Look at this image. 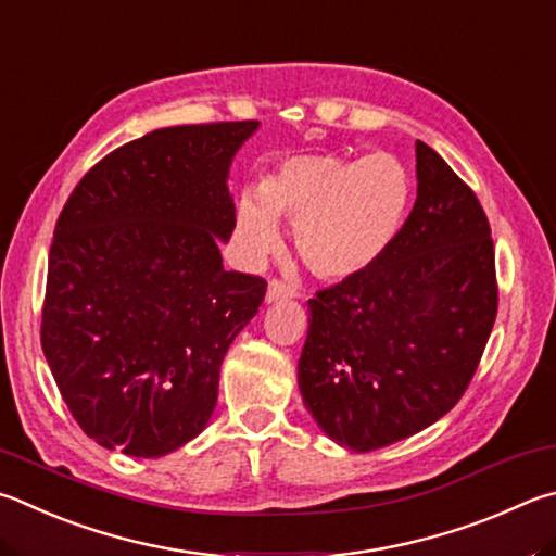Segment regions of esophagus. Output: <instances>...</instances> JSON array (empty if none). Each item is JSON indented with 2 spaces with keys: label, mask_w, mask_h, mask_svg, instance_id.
I'll return each instance as SVG.
<instances>
[{
  "label": "esophagus",
  "mask_w": 556,
  "mask_h": 556,
  "mask_svg": "<svg viewBox=\"0 0 556 556\" xmlns=\"http://www.w3.org/2000/svg\"><path fill=\"white\" fill-rule=\"evenodd\" d=\"M287 299H294V289L281 285V281H269L267 296H265L267 304H277V301H287Z\"/></svg>",
  "instance_id": "obj_1"
}]
</instances>
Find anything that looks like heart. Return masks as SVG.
Here are the masks:
<instances>
[{
  "mask_svg": "<svg viewBox=\"0 0 556 556\" xmlns=\"http://www.w3.org/2000/svg\"><path fill=\"white\" fill-rule=\"evenodd\" d=\"M410 204V175L399 157L291 155L236 201L240 257L257 265L281 245L279 218L320 279H352L379 265Z\"/></svg>",
  "mask_w": 556,
  "mask_h": 556,
  "instance_id": "1",
  "label": "heart"
}]
</instances>
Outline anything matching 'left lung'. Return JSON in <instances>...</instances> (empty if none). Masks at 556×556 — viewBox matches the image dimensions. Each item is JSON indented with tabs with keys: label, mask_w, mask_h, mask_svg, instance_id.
Here are the masks:
<instances>
[{
	"label": "left lung",
	"mask_w": 556,
	"mask_h": 556,
	"mask_svg": "<svg viewBox=\"0 0 556 556\" xmlns=\"http://www.w3.org/2000/svg\"><path fill=\"white\" fill-rule=\"evenodd\" d=\"M416 179V206L379 265L308 301L301 399L357 454L450 413L496 320V255L479 199L422 140Z\"/></svg>",
	"instance_id": "left-lung-1"
}]
</instances>
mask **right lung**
Segmentation results:
<instances>
[{"mask_svg": "<svg viewBox=\"0 0 556 556\" xmlns=\"http://www.w3.org/2000/svg\"><path fill=\"white\" fill-rule=\"evenodd\" d=\"M260 121L130 140L70 194L48 255L40 342L89 438L155 459L208 426L230 342L265 279L226 271L233 157Z\"/></svg>", "mask_w": 556, "mask_h": 556, "instance_id": "right-lung-1", "label": "right lung"}]
</instances>
